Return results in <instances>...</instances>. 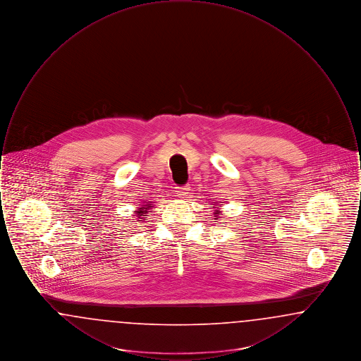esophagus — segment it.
Here are the masks:
<instances>
[{
	"label": "esophagus",
	"mask_w": 361,
	"mask_h": 361,
	"mask_svg": "<svg viewBox=\"0 0 361 361\" xmlns=\"http://www.w3.org/2000/svg\"><path fill=\"white\" fill-rule=\"evenodd\" d=\"M176 192H177V196H178V197H185V196H188L189 185L176 187Z\"/></svg>",
	"instance_id": "esophagus-1"
}]
</instances>
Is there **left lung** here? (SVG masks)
<instances>
[{"label": "left lung", "mask_w": 361, "mask_h": 361, "mask_svg": "<svg viewBox=\"0 0 361 361\" xmlns=\"http://www.w3.org/2000/svg\"><path fill=\"white\" fill-rule=\"evenodd\" d=\"M218 214H219V212H218ZM216 219H218V218H216Z\"/></svg>", "instance_id": "left-lung-1"}]
</instances>
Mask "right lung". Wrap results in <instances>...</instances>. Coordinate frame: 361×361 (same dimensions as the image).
I'll list each match as a JSON object with an SVG mask.
<instances>
[{"mask_svg": "<svg viewBox=\"0 0 361 361\" xmlns=\"http://www.w3.org/2000/svg\"><path fill=\"white\" fill-rule=\"evenodd\" d=\"M143 212H147V211H146V209H145V211H143V209H140V211H139V216H142L140 214H143Z\"/></svg>", "mask_w": 361, "mask_h": 361, "instance_id": "obj_1", "label": "right lung"}]
</instances>
